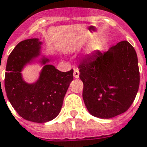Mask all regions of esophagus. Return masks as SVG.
<instances>
[{
  "label": "esophagus",
  "instance_id": "34e87169",
  "mask_svg": "<svg viewBox=\"0 0 147 147\" xmlns=\"http://www.w3.org/2000/svg\"><path fill=\"white\" fill-rule=\"evenodd\" d=\"M73 76L75 78H78L79 77V71L78 69H74Z\"/></svg>",
  "mask_w": 147,
  "mask_h": 147
}]
</instances>
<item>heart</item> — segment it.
<instances>
[{
  "mask_svg": "<svg viewBox=\"0 0 147 147\" xmlns=\"http://www.w3.org/2000/svg\"><path fill=\"white\" fill-rule=\"evenodd\" d=\"M98 46H99V45H98V43H94L93 45H92L91 49H90V51H96V49H98Z\"/></svg>",
  "mask_w": 147,
  "mask_h": 147,
  "instance_id": "1",
  "label": "heart"
}]
</instances>
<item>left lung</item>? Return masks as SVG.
<instances>
[{
  "instance_id": "8db88e82",
  "label": "left lung",
  "mask_w": 147,
  "mask_h": 147,
  "mask_svg": "<svg viewBox=\"0 0 147 147\" xmlns=\"http://www.w3.org/2000/svg\"><path fill=\"white\" fill-rule=\"evenodd\" d=\"M84 102L92 116L110 119L127 111L136 98L140 71L136 51L122 41L108 51H97L78 65Z\"/></svg>"
}]
</instances>
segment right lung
<instances>
[{"mask_svg": "<svg viewBox=\"0 0 147 147\" xmlns=\"http://www.w3.org/2000/svg\"><path fill=\"white\" fill-rule=\"evenodd\" d=\"M41 44L37 38L18 44L7 59L4 78L5 91L11 106L23 119L39 123L51 121L59 115L73 80V69L62 72L55 66L46 65L36 83L30 85L23 81L21 69L38 55Z\"/></svg>", "mask_w": 147, "mask_h": 147, "instance_id": "right-lung-1", "label": "right lung"}]
</instances>
